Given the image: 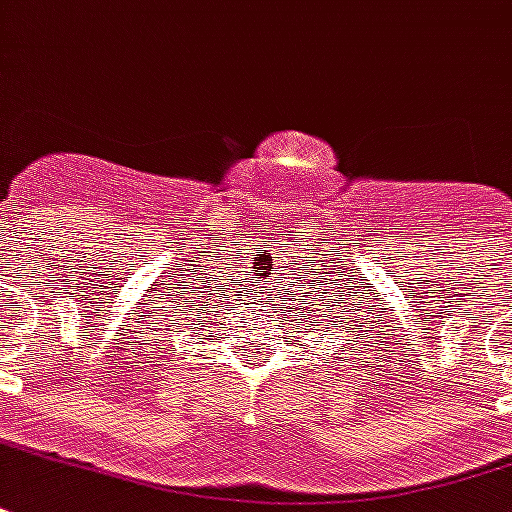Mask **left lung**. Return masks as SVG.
<instances>
[{
  "instance_id": "1",
  "label": "left lung",
  "mask_w": 512,
  "mask_h": 512,
  "mask_svg": "<svg viewBox=\"0 0 512 512\" xmlns=\"http://www.w3.org/2000/svg\"><path fill=\"white\" fill-rule=\"evenodd\" d=\"M331 323H333V320H331ZM339 323H342V320H339Z\"/></svg>"
}]
</instances>
